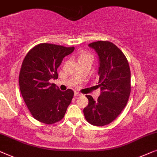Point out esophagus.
Segmentation results:
<instances>
[{
    "label": "esophagus",
    "mask_w": 157,
    "mask_h": 157,
    "mask_svg": "<svg viewBox=\"0 0 157 157\" xmlns=\"http://www.w3.org/2000/svg\"><path fill=\"white\" fill-rule=\"evenodd\" d=\"M81 95H82V94H81L80 93H78V92H75V94H74L75 98H78V97H79V96H81Z\"/></svg>",
    "instance_id": "obj_1"
}]
</instances>
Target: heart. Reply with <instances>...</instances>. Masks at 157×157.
Returning a JSON list of instances; mask_svg holds the SVG:
<instances>
[{
  "label": "heart",
  "mask_w": 157,
  "mask_h": 157,
  "mask_svg": "<svg viewBox=\"0 0 157 157\" xmlns=\"http://www.w3.org/2000/svg\"><path fill=\"white\" fill-rule=\"evenodd\" d=\"M92 57L91 55L89 54V53H82V54H81L80 56H79V59H82V58H85V57Z\"/></svg>",
  "instance_id": "obj_1"
}]
</instances>
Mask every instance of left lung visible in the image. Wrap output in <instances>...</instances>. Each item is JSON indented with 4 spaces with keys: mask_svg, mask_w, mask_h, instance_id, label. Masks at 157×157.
<instances>
[{
    "mask_svg": "<svg viewBox=\"0 0 157 157\" xmlns=\"http://www.w3.org/2000/svg\"><path fill=\"white\" fill-rule=\"evenodd\" d=\"M88 46L98 56V86L101 93L97 101L86 95L89 103L83 112L90 124L102 127L115 120L127 105L131 91V72L125 56L111 42H94Z\"/></svg>",
    "mask_w": 157,
    "mask_h": 157,
    "instance_id": "1",
    "label": "left lung"
}]
</instances>
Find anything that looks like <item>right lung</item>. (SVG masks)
<instances>
[{
	"label": "right lung",
	"instance_id": "obj_1",
	"mask_svg": "<svg viewBox=\"0 0 157 157\" xmlns=\"http://www.w3.org/2000/svg\"><path fill=\"white\" fill-rule=\"evenodd\" d=\"M75 48L41 43L33 48L24 58L19 75L20 90L33 117L52 124L64 117L74 92L61 91L51 79H57V70L65 56Z\"/></svg>",
	"mask_w": 157,
	"mask_h": 157
}]
</instances>
